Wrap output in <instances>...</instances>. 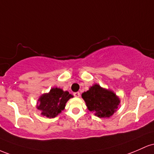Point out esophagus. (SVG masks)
<instances>
[{
    "label": "esophagus",
    "mask_w": 154,
    "mask_h": 154,
    "mask_svg": "<svg viewBox=\"0 0 154 154\" xmlns=\"http://www.w3.org/2000/svg\"><path fill=\"white\" fill-rule=\"evenodd\" d=\"M73 95L75 97H80V92L77 91V92L73 93Z\"/></svg>",
    "instance_id": "esophagus-1"
}]
</instances>
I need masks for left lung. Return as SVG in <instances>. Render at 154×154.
<instances>
[{"instance_id": "obj_1", "label": "left lung", "mask_w": 154, "mask_h": 154, "mask_svg": "<svg viewBox=\"0 0 154 154\" xmlns=\"http://www.w3.org/2000/svg\"><path fill=\"white\" fill-rule=\"evenodd\" d=\"M82 98L90 111L100 118L110 117L116 112L120 100L113 91L106 90L94 84L82 94Z\"/></svg>"}]
</instances>
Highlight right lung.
Instances as JSON below:
<instances>
[{"mask_svg": "<svg viewBox=\"0 0 154 154\" xmlns=\"http://www.w3.org/2000/svg\"><path fill=\"white\" fill-rule=\"evenodd\" d=\"M72 97L68 91H63L61 89L53 88L48 94H43L39 98L38 109L42 110L41 114L49 118H54L64 110L65 103Z\"/></svg>", "mask_w": 154, "mask_h": 154, "instance_id": "1", "label": "right lung"}]
</instances>
